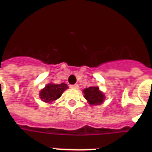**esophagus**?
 I'll return each instance as SVG.
<instances>
[{
	"mask_svg": "<svg viewBox=\"0 0 152 152\" xmlns=\"http://www.w3.org/2000/svg\"><path fill=\"white\" fill-rule=\"evenodd\" d=\"M70 88H71L72 89H78L79 85L78 84H73V85H70Z\"/></svg>",
	"mask_w": 152,
	"mask_h": 152,
	"instance_id": "34e87169",
	"label": "esophagus"
}]
</instances>
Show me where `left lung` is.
I'll use <instances>...</instances> for the list:
<instances>
[{"label": "left lung", "mask_w": 152, "mask_h": 152, "mask_svg": "<svg viewBox=\"0 0 152 152\" xmlns=\"http://www.w3.org/2000/svg\"><path fill=\"white\" fill-rule=\"evenodd\" d=\"M84 98L90 105H100L105 99V95L98 87H89L83 91Z\"/></svg>", "instance_id": "8db88e82"}]
</instances>
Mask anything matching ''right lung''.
I'll use <instances>...</instances> for the list:
<instances>
[{
    "label": "right lung",
    "mask_w": 152,
    "mask_h": 152,
    "mask_svg": "<svg viewBox=\"0 0 152 152\" xmlns=\"http://www.w3.org/2000/svg\"><path fill=\"white\" fill-rule=\"evenodd\" d=\"M69 88L66 83H62L61 84H54V83H49L42 89L39 93V97L45 102L52 103L53 102L59 99L64 91Z\"/></svg>",
    "instance_id": "add662e5"
}]
</instances>
